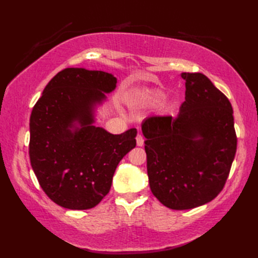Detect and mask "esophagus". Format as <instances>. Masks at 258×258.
I'll return each mask as SVG.
<instances>
[{
	"instance_id": "esophagus-1",
	"label": "esophagus",
	"mask_w": 258,
	"mask_h": 258,
	"mask_svg": "<svg viewBox=\"0 0 258 258\" xmlns=\"http://www.w3.org/2000/svg\"><path fill=\"white\" fill-rule=\"evenodd\" d=\"M136 144H138V146H143L144 144V138L142 135H138L136 136Z\"/></svg>"
}]
</instances>
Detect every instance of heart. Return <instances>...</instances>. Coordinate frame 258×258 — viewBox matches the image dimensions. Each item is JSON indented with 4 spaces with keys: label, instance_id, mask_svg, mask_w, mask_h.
I'll list each match as a JSON object with an SVG mask.
<instances>
[{
    "label": "heart",
    "instance_id": "heart-1",
    "mask_svg": "<svg viewBox=\"0 0 258 258\" xmlns=\"http://www.w3.org/2000/svg\"><path fill=\"white\" fill-rule=\"evenodd\" d=\"M164 98V93L160 90H146L143 93L135 95L133 103L135 105H145V104H153L162 101Z\"/></svg>",
    "mask_w": 258,
    "mask_h": 258
}]
</instances>
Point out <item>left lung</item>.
Returning <instances> with one entry per match:
<instances>
[{"instance_id":"8db88e82","label":"left lung","mask_w":258,"mask_h":258,"mask_svg":"<svg viewBox=\"0 0 258 258\" xmlns=\"http://www.w3.org/2000/svg\"><path fill=\"white\" fill-rule=\"evenodd\" d=\"M185 102L176 117L142 125L153 195L172 210L204 205L221 193L237 149L232 104L202 73H182Z\"/></svg>"}]
</instances>
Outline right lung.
Here are the masks:
<instances>
[{"mask_svg": "<svg viewBox=\"0 0 258 258\" xmlns=\"http://www.w3.org/2000/svg\"><path fill=\"white\" fill-rule=\"evenodd\" d=\"M103 71L69 68L48 82L30 117V160L45 194L69 210H90L111 188L119 161L136 146V128L114 135L94 109L116 87Z\"/></svg>", "mask_w": 258, "mask_h": 258, "instance_id": "obj_1", "label": "right lung"}]
</instances>
